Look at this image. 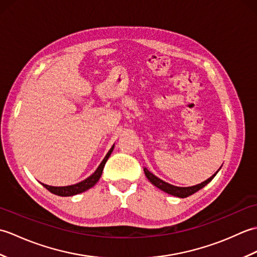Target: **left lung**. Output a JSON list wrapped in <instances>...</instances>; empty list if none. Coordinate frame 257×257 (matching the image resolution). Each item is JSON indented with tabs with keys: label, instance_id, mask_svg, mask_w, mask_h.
<instances>
[{
	"label": "left lung",
	"instance_id": "obj_1",
	"mask_svg": "<svg viewBox=\"0 0 257 257\" xmlns=\"http://www.w3.org/2000/svg\"><path fill=\"white\" fill-rule=\"evenodd\" d=\"M220 170V169H219ZM219 170H217L211 178H209L207 180H205L204 182H202L200 184H196V185H193V187H187V188H183V187H176V185H172L170 183L168 182H165L163 180L159 179L158 177H156L154 173H151L148 169L147 168H144V171H145V174L147 179L149 180V181L155 185V187L159 188L160 190H162L163 192H166L168 194H171V195H174V196H178V198H187V196H190L191 194L195 193L196 191L201 190L202 188H204L205 185L212 181V179L214 178L216 176V173L219 172Z\"/></svg>",
	"mask_w": 257,
	"mask_h": 257
}]
</instances>
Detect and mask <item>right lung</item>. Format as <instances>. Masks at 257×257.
<instances>
[{
  "mask_svg": "<svg viewBox=\"0 0 257 257\" xmlns=\"http://www.w3.org/2000/svg\"><path fill=\"white\" fill-rule=\"evenodd\" d=\"M113 146L111 147L110 150L108 151V154L106 155V157L103 158V160L101 161L99 167L96 169V171L92 173L90 177L83 180L81 182L73 184V185H67V187H52V185H47V184L42 183L43 187L46 188L48 191H50V192L56 194V195H59V196H72V195L79 194L81 192H85V191L94 187V185L98 182V180L100 179L102 170H103V167H105L108 158L110 157L111 152L113 150Z\"/></svg>",
  "mask_w": 257,
  "mask_h": 257,
  "instance_id": "right-lung-1",
  "label": "right lung"
}]
</instances>
